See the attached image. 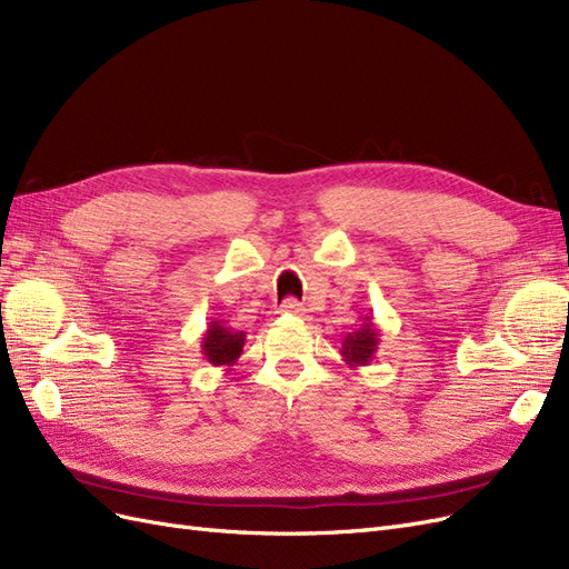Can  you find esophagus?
Returning <instances> with one entry per match:
<instances>
[{
  "instance_id": "obj_1",
  "label": "esophagus",
  "mask_w": 569,
  "mask_h": 569,
  "mask_svg": "<svg viewBox=\"0 0 569 569\" xmlns=\"http://www.w3.org/2000/svg\"><path fill=\"white\" fill-rule=\"evenodd\" d=\"M280 311L289 313V316H299V318L306 316V308L297 299H284L282 306H280Z\"/></svg>"
}]
</instances>
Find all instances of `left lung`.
Segmentation results:
<instances>
[{
	"label": "left lung",
	"mask_w": 569,
	"mask_h": 569,
	"mask_svg": "<svg viewBox=\"0 0 569 569\" xmlns=\"http://www.w3.org/2000/svg\"><path fill=\"white\" fill-rule=\"evenodd\" d=\"M377 347H380V330H377L375 318L368 313L356 332L341 339L343 363H347L351 370L370 366L375 360Z\"/></svg>",
	"instance_id": "left-lung-1"
}]
</instances>
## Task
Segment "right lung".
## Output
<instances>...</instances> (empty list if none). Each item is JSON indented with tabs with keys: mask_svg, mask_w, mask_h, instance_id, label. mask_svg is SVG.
<instances>
[{
	"mask_svg": "<svg viewBox=\"0 0 569 569\" xmlns=\"http://www.w3.org/2000/svg\"><path fill=\"white\" fill-rule=\"evenodd\" d=\"M247 335L237 332L232 327H226L222 320H211L209 330L201 337V353L213 368H232L237 358L242 356Z\"/></svg>",
	"mask_w": 569,
	"mask_h": 569,
	"instance_id": "right-lung-1",
	"label": "right lung"
}]
</instances>
